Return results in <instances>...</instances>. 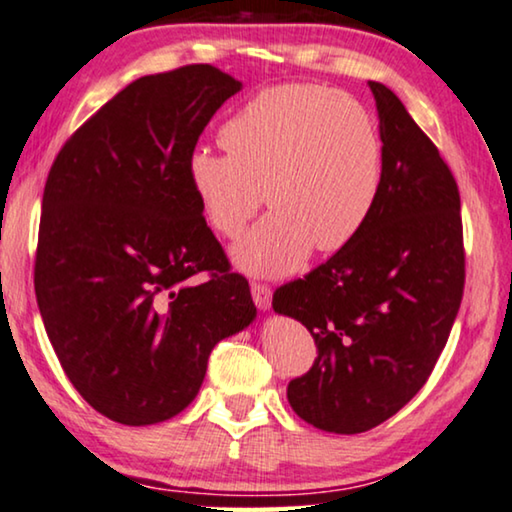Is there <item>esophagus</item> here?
<instances>
[{"instance_id": "1", "label": "esophagus", "mask_w": 512, "mask_h": 512, "mask_svg": "<svg viewBox=\"0 0 512 512\" xmlns=\"http://www.w3.org/2000/svg\"><path fill=\"white\" fill-rule=\"evenodd\" d=\"M250 292H253L255 306L259 308V311H269V308H271V287L264 285V283H253V285H250Z\"/></svg>"}]
</instances>
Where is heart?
Listing matches in <instances>:
<instances>
[{"mask_svg": "<svg viewBox=\"0 0 512 512\" xmlns=\"http://www.w3.org/2000/svg\"><path fill=\"white\" fill-rule=\"evenodd\" d=\"M225 155L187 157V183L215 232L236 239L259 208L269 218L234 248L243 271L285 276L311 255L336 253L362 232L383 185L376 120L343 92L273 85L220 129Z\"/></svg>", "mask_w": 512, "mask_h": 512, "instance_id": "obj_1", "label": "heart"}]
</instances>
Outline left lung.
<instances>
[{"instance_id":"obj_1","label":"left lung","mask_w":512,"mask_h":512,"mask_svg":"<svg viewBox=\"0 0 512 512\" xmlns=\"http://www.w3.org/2000/svg\"><path fill=\"white\" fill-rule=\"evenodd\" d=\"M380 118L383 185L355 239L308 276L273 292V311L318 345L311 371L287 385L301 420L362 434L422 390L464 294L455 176L406 106L369 81Z\"/></svg>"}]
</instances>
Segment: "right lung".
Returning a JSON list of instances; mask_svg holds the SVG:
<instances>
[{
    "label": "right lung",
    "mask_w": 512,
    "mask_h": 512,
    "mask_svg": "<svg viewBox=\"0 0 512 512\" xmlns=\"http://www.w3.org/2000/svg\"><path fill=\"white\" fill-rule=\"evenodd\" d=\"M239 90L211 64L136 78L50 167L34 264L43 327L78 394L127 427L190 406L215 343L257 315L187 183V157Z\"/></svg>",
    "instance_id": "right-lung-1"
}]
</instances>
